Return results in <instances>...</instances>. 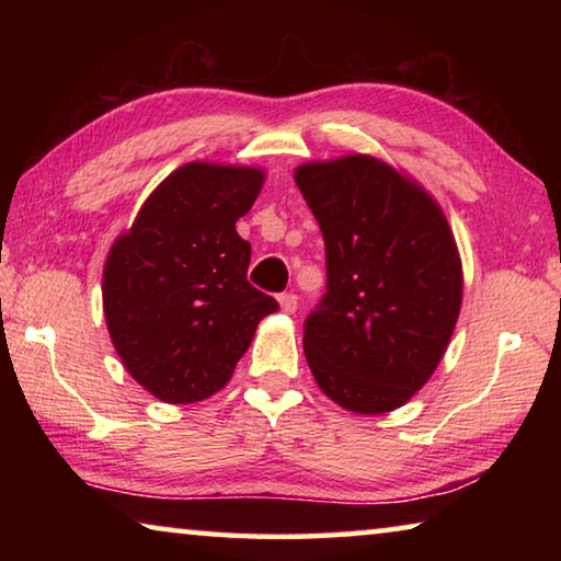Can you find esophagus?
<instances>
[{
  "label": "esophagus",
  "mask_w": 561,
  "mask_h": 561,
  "mask_svg": "<svg viewBox=\"0 0 561 561\" xmlns=\"http://www.w3.org/2000/svg\"><path fill=\"white\" fill-rule=\"evenodd\" d=\"M279 304H282V311L294 314V311H297V294H294V291L279 294Z\"/></svg>",
  "instance_id": "1"
}]
</instances>
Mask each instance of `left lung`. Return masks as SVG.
<instances>
[{
  "label": "left lung",
  "instance_id": "obj_1",
  "mask_svg": "<svg viewBox=\"0 0 561 561\" xmlns=\"http://www.w3.org/2000/svg\"><path fill=\"white\" fill-rule=\"evenodd\" d=\"M294 180L327 252V291L304 319L311 374L348 411H393L433 376L460 314L448 220L425 190L368 156L301 165Z\"/></svg>",
  "mask_w": 561,
  "mask_h": 561
}]
</instances>
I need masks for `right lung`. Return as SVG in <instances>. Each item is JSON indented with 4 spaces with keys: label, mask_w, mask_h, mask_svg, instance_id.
Instances as JSON below:
<instances>
[{
    "label": "right lung",
    "mask_w": 561,
    "mask_h": 561,
    "mask_svg": "<svg viewBox=\"0 0 561 561\" xmlns=\"http://www.w3.org/2000/svg\"><path fill=\"white\" fill-rule=\"evenodd\" d=\"M260 187V170L183 165L113 244L103 270L108 334L128 374L160 401L220 391L260 321L279 309L247 282L252 250L234 230Z\"/></svg>",
    "instance_id": "obj_1"
}]
</instances>
